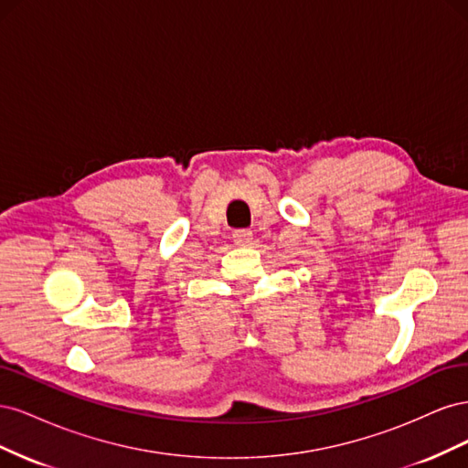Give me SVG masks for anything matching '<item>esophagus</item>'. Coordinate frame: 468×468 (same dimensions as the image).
I'll return each mask as SVG.
<instances>
[{"mask_svg": "<svg viewBox=\"0 0 468 468\" xmlns=\"http://www.w3.org/2000/svg\"><path fill=\"white\" fill-rule=\"evenodd\" d=\"M232 239L236 246H250L253 242V234L250 230H236L232 234Z\"/></svg>", "mask_w": 468, "mask_h": 468, "instance_id": "obj_1", "label": "esophagus"}]
</instances>
